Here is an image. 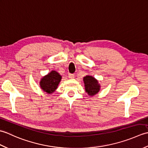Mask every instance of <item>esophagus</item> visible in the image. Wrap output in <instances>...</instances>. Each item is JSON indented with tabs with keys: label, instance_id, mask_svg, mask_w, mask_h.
Returning <instances> with one entry per match:
<instances>
[{
	"label": "esophagus",
	"instance_id": "34e87169",
	"mask_svg": "<svg viewBox=\"0 0 148 148\" xmlns=\"http://www.w3.org/2000/svg\"><path fill=\"white\" fill-rule=\"evenodd\" d=\"M68 77H69V79H74V75L73 74H69Z\"/></svg>",
	"mask_w": 148,
	"mask_h": 148
}]
</instances>
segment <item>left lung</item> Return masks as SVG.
Here are the masks:
<instances>
[{
    "label": "left lung",
    "instance_id": "1",
    "mask_svg": "<svg viewBox=\"0 0 148 148\" xmlns=\"http://www.w3.org/2000/svg\"><path fill=\"white\" fill-rule=\"evenodd\" d=\"M85 92L89 96H94L99 92L100 90V84L95 77L87 75L83 77Z\"/></svg>",
    "mask_w": 148,
    "mask_h": 148
}]
</instances>
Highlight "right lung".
<instances>
[{
    "instance_id": "right-lung-1",
    "label": "right lung",
    "mask_w": 148,
    "mask_h": 148,
    "mask_svg": "<svg viewBox=\"0 0 148 148\" xmlns=\"http://www.w3.org/2000/svg\"><path fill=\"white\" fill-rule=\"evenodd\" d=\"M62 79V76L55 71H51L43 76L39 84L41 90L47 94H52L55 92Z\"/></svg>"
}]
</instances>
